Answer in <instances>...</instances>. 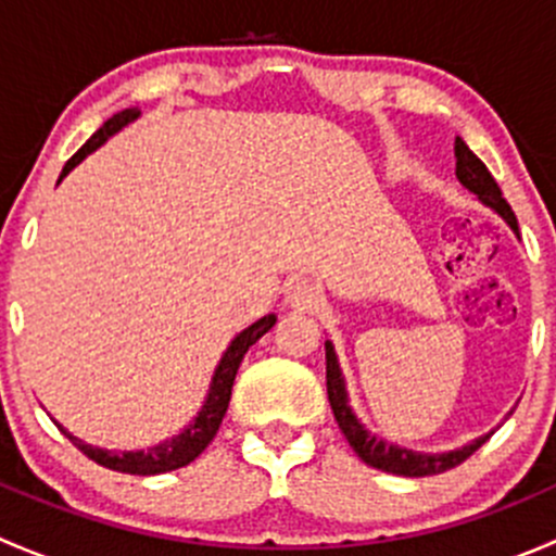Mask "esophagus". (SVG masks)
I'll list each match as a JSON object with an SVG mask.
<instances>
[{"label":"esophagus","instance_id":"obj_1","mask_svg":"<svg viewBox=\"0 0 556 556\" xmlns=\"http://www.w3.org/2000/svg\"><path fill=\"white\" fill-rule=\"evenodd\" d=\"M288 301L295 309H317L323 293H319V285L309 277H295L288 288Z\"/></svg>","mask_w":556,"mask_h":556}]
</instances>
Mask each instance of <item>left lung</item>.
Segmentation results:
<instances>
[{"label":"left lung","mask_w":556,"mask_h":556,"mask_svg":"<svg viewBox=\"0 0 556 556\" xmlns=\"http://www.w3.org/2000/svg\"><path fill=\"white\" fill-rule=\"evenodd\" d=\"M454 155H457V179L470 190V193L479 195L486 206L497 212L514 231L519 233V223L517 215H514L511 204L503 199L501 188H497L495 177H492L490 169L484 166V161L476 159L473 150L463 142V139H454ZM325 384H328V401L330 408H333V417L339 422L341 433L346 435L350 446L355 450L357 457L363 459L371 468L384 470V473H395V476H412V479H419V476H435L444 473V470L454 468V465L465 463L481 444L486 441L479 439L473 444L463 446V450H454L446 454H419L412 450H401V446H392L387 441L377 439V435L368 433L357 417L352 414L350 403H346V390H344V379H341L339 371V361H336V352L330 341H325Z\"/></svg>","instance_id":"1"}]
</instances>
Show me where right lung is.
<instances>
[{"instance_id":"right-lung-1","label":"right lung","mask_w":556,"mask_h":556,"mask_svg":"<svg viewBox=\"0 0 556 556\" xmlns=\"http://www.w3.org/2000/svg\"><path fill=\"white\" fill-rule=\"evenodd\" d=\"M137 115H139L137 110H123V112H117V115H112L110 121H106L104 126L99 128V131L93 134V137L88 139V142L83 144V148L77 150L70 161H66L59 182L66 177V174L75 169V166L80 164L88 153H93L99 144H104L106 137H112L115 131H121V128L126 126V123H131ZM274 323H277V317H274V314H266V317H261L257 323H252L250 328L242 330V333L231 341V346H228L226 355H223L220 366H217L215 379H212V387H210V395H206L199 417H195L193 425H188V430H185V433H179L177 439L164 441V444L153 446V450H148V452H104V450H97V446H91V444H83L80 439H75L72 433H66V430L59 425L61 433H64L66 439L77 446V450L86 454L88 459H93V463L104 465V468H110V470H117V473L155 476V473H166V470H177V468H182V465L193 463V459L199 457L206 446H210V441L215 439L217 428H220L223 417H226L228 401H231L233 379H237V371H239V366H242V357L247 355V350H250V346L255 344L263 333H268V330L274 328Z\"/></svg>"}]
</instances>
